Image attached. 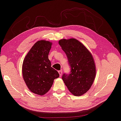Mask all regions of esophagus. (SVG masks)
<instances>
[{
	"label": "esophagus",
	"mask_w": 121,
	"mask_h": 121,
	"mask_svg": "<svg viewBox=\"0 0 121 121\" xmlns=\"http://www.w3.org/2000/svg\"><path fill=\"white\" fill-rule=\"evenodd\" d=\"M58 72L59 73V75H60V77H61V75H62V71H59Z\"/></svg>",
	"instance_id": "esophagus-1"
}]
</instances>
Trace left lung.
<instances>
[{
	"mask_svg": "<svg viewBox=\"0 0 121 121\" xmlns=\"http://www.w3.org/2000/svg\"><path fill=\"white\" fill-rule=\"evenodd\" d=\"M59 44L66 53L71 69L69 74H63L62 80L72 94L80 96L94 82L96 74L94 59L89 50L76 39H62Z\"/></svg>",
	"mask_w": 121,
	"mask_h": 121,
	"instance_id": "obj_1",
	"label": "left lung"
}]
</instances>
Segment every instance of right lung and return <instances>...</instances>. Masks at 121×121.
Returning <instances> with one entry per match:
<instances>
[{
  "instance_id": "1",
  "label": "right lung",
  "mask_w": 121,
  "mask_h": 121,
  "mask_svg": "<svg viewBox=\"0 0 121 121\" xmlns=\"http://www.w3.org/2000/svg\"><path fill=\"white\" fill-rule=\"evenodd\" d=\"M52 44L49 41H37L23 61V79L30 91L35 94L42 95L47 93L54 80L59 77L57 71L51 67L48 59Z\"/></svg>"
}]
</instances>
